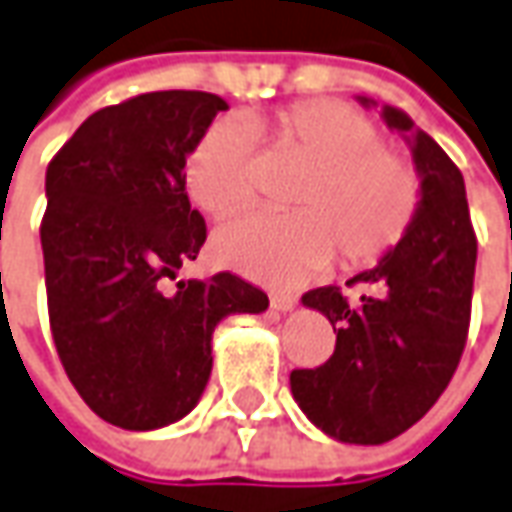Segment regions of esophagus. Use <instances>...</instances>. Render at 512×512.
I'll return each instance as SVG.
<instances>
[{
  "mask_svg": "<svg viewBox=\"0 0 512 512\" xmlns=\"http://www.w3.org/2000/svg\"><path fill=\"white\" fill-rule=\"evenodd\" d=\"M269 300L271 308H277V311H291L297 305V297L294 294H283V291H274Z\"/></svg>",
  "mask_w": 512,
  "mask_h": 512,
  "instance_id": "34e87169",
  "label": "esophagus"
}]
</instances>
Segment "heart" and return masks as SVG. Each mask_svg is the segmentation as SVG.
Segmentation results:
<instances>
[{
    "label": "heart",
    "mask_w": 512,
    "mask_h": 512,
    "mask_svg": "<svg viewBox=\"0 0 512 512\" xmlns=\"http://www.w3.org/2000/svg\"><path fill=\"white\" fill-rule=\"evenodd\" d=\"M210 125L187 156V193L212 218L246 210L257 196V145L305 173L294 215H249L215 238L229 269L263 283H297L339 255L347 271L381 263L409 235L423 204L415 159L381 142V128L342 100H297L283 109Z\"/></svg>",
    "instance_id": "1"
}]
</instances>
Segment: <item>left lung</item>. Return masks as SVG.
Returning a JSON list of instances; mask_svg holds the SVG:
<instances>
[{"label":"left lung","mask_w":512,"mask_h":512,"mask_svg":"<svg viewBox=\"0 0 512 512\" xmlns=\"http://www.w3.org/2000/svg\"><path fill=\"white\" fill-rule=\"evenodd\" d=\"M384 120L398 131L415 128L392 106ZM412 159L423 176V204L395 252L347 283L367 294L350 300L339 285L302 294L330 319L336 347L314 370H291V392L342 443L378 446L415 426L446 392L468 342L476 232L465 182L426 131H415Z\"/></svg>","instance_id":"1"}]
</instances>
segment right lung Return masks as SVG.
Here are the masks:
<instances>
[{"instance_id":"right-lung-1","label":"right lung","mask_w":512,"mask_h":512,"mask_svg":"<svg viewBox=\"0 0 512 512\" xmlns=\"http://www.w3.org/2000/svg\"><path fill=\"white\" fill-rule=\"evenodd\" d=\"M227 100L148 92L95 111L47 165L41 218L58 358L86 406L148 431L184 417L212 370V330L269 297L232 271L176 280L207 241L187 198V154Z\"/></svg>"}]
</instances>
